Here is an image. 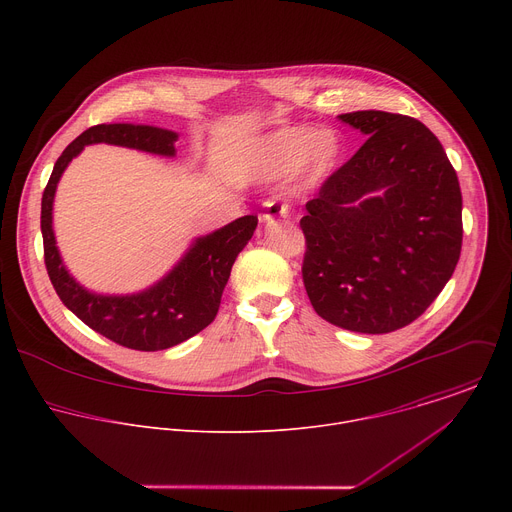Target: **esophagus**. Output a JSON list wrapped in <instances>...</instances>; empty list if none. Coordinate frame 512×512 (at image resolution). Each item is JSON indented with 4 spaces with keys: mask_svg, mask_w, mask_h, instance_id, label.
I'll return each mask as SVG.
<instances>
[{
    "mask_svg": "<svg viewBox=\"0 0 512 512\" xmlns=\"http://www.w3.org/2000/svg\"><path fill=\"white\" fill-rule=\"evenodd\" d=\"M287 214H289V206L287 204L271 200V202H267V208L261 214V221L263 223H273V221H277V218H287Z\"/></svg>",
    "mask_w": 512,
    "mask_h": 512,
    "instance_id": "1",
    "label": "esophagus"
}]
</instances>
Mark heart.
I'll use <instances>...</instances> for the list:
<instances>
[{"mask_svg":"<svg viewBox=\"0 0 512 512\" xmlns=\"http://www.w3.org/2000/svg\"><path fill=\"white\" fill-rule=\"evenodd\" d=\"M342 154L344 141L332 129L285 127L257 145L251 162L261 176H279L300 168L302 186H312L340 164Z\"/></svg>","mask_w":512,"mask_h":512,"instance_id":"heart-1","label":"heart"}]
</instances>
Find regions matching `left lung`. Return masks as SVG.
I'll return each instance as SVG.
<instances>
[{
    "instance_id": "obj_1",
    "label": "left lung",
    "mask_w": 512,
    "mask_h": 512,
    "mask_svg": "<svg viewBox=\"0 0 512 512\" xmlns=\"http://www.w3.org/2000/svg\"><path fill=\"white\" fill-rule=\"evenodd\" d=\"M338 119L369 137L306 204L304 285L326 322L387 334L417 320L458 265L460 182L421 121L387 111Z\"/></svg>"
}]
</instances>
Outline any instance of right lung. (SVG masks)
Wrapping results in <instances>:
<instances>
[{
    "label": "right lung",
    "mask_w": 512,
    "mask_h": 512,
    "mask_svg": "<svg viewBox=\"0 0 512 512\" xmlns=\"http://www.w3.org/2000/svg\"><path fill=\"white\" fill-rule=\"evenodd\" d=\"M176 131L101 123L83 131L56 160L42 194L40 227L44 263L62 304L105 338L133 350H164L204 330L218 312L237 255L257 229V214H247L210 235L198 237L186 255L152 287L131 296H103L83 287L64 267L52 229V204L58 180L85 145L111 143L156 156H176Z\"/></svg>",
    "instance_id": "obj_1"
}]
</instances>
